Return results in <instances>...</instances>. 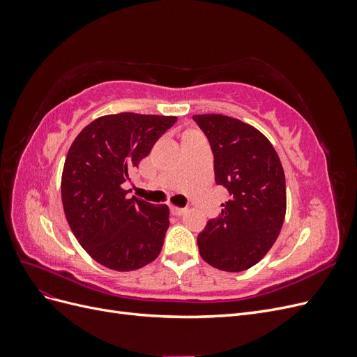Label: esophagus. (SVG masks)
Returning a JSON list of instances; mask_svg holds the SVG:
<instances>
[{
	"label": "esophagus",
	"mask_w": 357,
	"mask_h": 357,
	"mask_svg": "<svg viewBox=\"0 0 357 357\" xmlns=\"http://www.w3.org/2000/svg\"><path fill=\"white\" fill-rule=\"evenodd\" d=\"M188 211V208H181V207H176V205H171V213L176 215H181Z\"/></svg>",
	"instance_id": "1"
}]
</instances>
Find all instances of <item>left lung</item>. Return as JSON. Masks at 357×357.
I'll return each mask as SVG.
<instances>
[{
  "label": "left lung",
  "mask_w": 357,
  "mask_h": 357,
  "mask_svg": "<svg viewBox=\"0 0 357 357\" xmlns=\"http://www.w3.org/2000/svg\"><path fill=\"white\" fill-rule=\"evenodd\" d=\"M193 121L210 142L215 183L231 195L198 235L199 255L222 271H245L269 252L284 222L282 162L269 139L238 119L195 114Z\"/></svg>",
  "instance_id": "left-lung-1"
}]
</instances>
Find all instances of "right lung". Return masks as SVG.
I'll use <instances>...</instances> for the list:
<instances>
[{
	"mask_svg": "<svg viewBox=\"0 0 357 357\" xmlns=\"http://www.w3.org/2000/svg\"><path fill=\"white\" fill-rule=\"evenodd\" d=\"M176 122V116H101L68 150L61 180L67 222L89 256L114 271L143 268L162 250L168 207L128 198L123 183Z\"/></svg>",
	"mask_w": 357,
	"mask_h": 357,
	"instance_id": "1",
	"label": "right lung"
}]
</instances>
